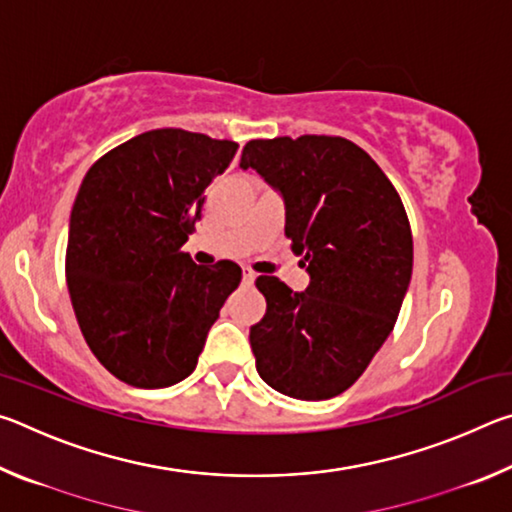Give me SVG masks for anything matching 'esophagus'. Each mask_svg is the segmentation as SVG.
I'll return each mask as SVG.
<instances>
[{"mask_svg":"<svg viewBox=\"0 0 512 512\" xmlns=\"http://www.w3.org/2000/svg\"><path fill=\"white\" fill-rule=\"evenodd\" d=\"M244 282L246 284H253L255 282V271L250 266H244Z\"/></svg>","mask_w":512,"mask_h":512,"instance_id":"34e87169","label":"esophagus"}]
</instances>
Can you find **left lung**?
I'll list each match as a JSON object with an SVG mask.
<instances>
[{
    "instance_id": "obj_1",
    "label": "left lung",
    "mask_w": 512,
    "mask_h": 512,
    "mask_svg": "<svg viewBox=\"0 0 512 512\" xmlns=\"http://www.w3.org/2000/svg\"><path fill=\"white\" fill-rule=\"evenodd\" d=\"M241 169L284 196L291 248L311 282L296 293L259 275L266 314L250 327L259 377L296 400H329L357 381L393 332L413 271L411 223L386 173L345 137L250 140Z\"/></svg>"
}]
</instances>
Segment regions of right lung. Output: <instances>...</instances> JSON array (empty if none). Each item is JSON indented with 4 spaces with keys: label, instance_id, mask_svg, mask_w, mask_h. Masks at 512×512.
<instances>
[{
    "label": "right lung",
    "instance_id": "1",
    "mask_svg": "<svg viewBox=\"0 0 512 512\" xmlns=\"http://www.w3.org/2000/svg\"><path fill=\"white\" fill-rule=\"evenodd\" d=\"M237 142L158 128L115 146L85 173L69 219L65 275L83 339L110 375L137 388L189 377L235 262L198 266L183 244L201 221L205 187Z\"/></svg>",
    "mask_w": 512,
    "mask_h": 512
}]
</instances>
